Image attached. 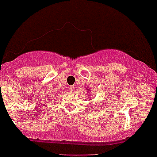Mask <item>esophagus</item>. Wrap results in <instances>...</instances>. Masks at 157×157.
Wrapping results in <instances>:
<instances>
[{
    "label": "esophagus",
    "instance_id": "esophagus-1",
    "mask_svg": "<svg viewBox=\"0 0 157 157\" xmlns=\"http://www.w3.org/2000/svg\"><path fill=\"white\" fill-rule=\"evenodd\" d=\"M69 90L71 92H74L75 91V86L74 85H71L69 87Z\"/></svg>",
    "mask_w": 157,
    "mask_h": 157
}]
</instances>
